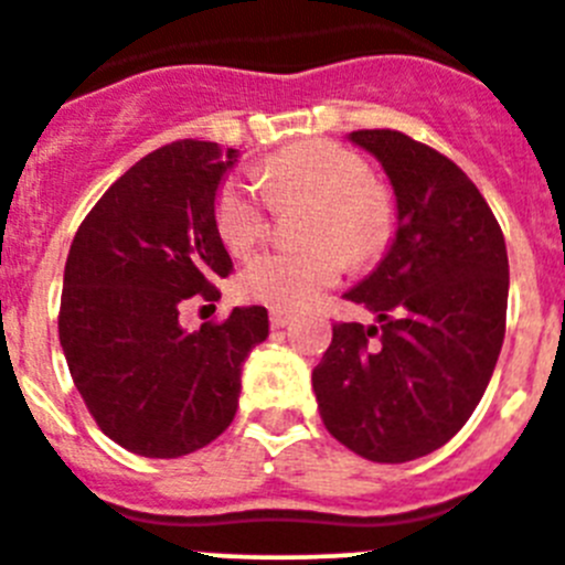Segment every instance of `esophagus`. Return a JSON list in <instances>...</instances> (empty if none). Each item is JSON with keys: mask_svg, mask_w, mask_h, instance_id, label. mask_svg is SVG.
I'll return each instance as SVG.
<instances>
[{"mask_svg": "<svg viewBox=\"0 0 565 565\" xmlns=\"http://www.w3.org/2000/svg\"><path fill=\"white\" fill-rule=\"evenodd\" d=\"M294 316L288 313V310H271V327L274 330H282V327L291 324Z\"/></svg>", "mask_w": 565, "mask_h": 565, "instance_id": "esophagus-1", "label": "esophagus"}]
</instances>
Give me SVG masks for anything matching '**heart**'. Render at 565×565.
I'll return each instance as SVG.
<instances>
[{"mask_svg": "<svg viewBox=\"0 0 565 565\" xmlns=\"http://www.w3.org/2000/svg\"><path fill=\"white\" fill-rule=\"evenodd\" d=\"M260 182L271 202L310 199L305 249H271L252 257L241 271L246 299L277 310H299L335 286L352 263L377 257L394 233V199L372 182V169L358 152L332 141L288 147L266 160ZM216 227L233 255H246L268 230V199L252 180L224 182L216 193ZM348 255L343 256L342 252Z\"/></svg>", "mask_w": 565, "mask_h": 565, "instance_id": "heart-1", "label": "heart"}]
</instances>
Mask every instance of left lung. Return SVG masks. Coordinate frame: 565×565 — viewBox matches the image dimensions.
Returning <instances> with one entry per match:
<instances>
[{"label":"left lung","mask_w":565,"mask_h":565,"mask_svg":"<svg viewBox=\"0 0 565 565\" xmlns=\"http://www.w3.org/2000/svg\"><path fill=\"white\" fill-rule=\"evenodd\" d=\"M349 141L383 163L396 235L380 266L347 291L377 324L341 321L313 369L332 438L374 463L444 447L488 388L508 316V249L463 169L396 130Z\"/></svg>","instance_id":"8db88e82"}]
</instances>
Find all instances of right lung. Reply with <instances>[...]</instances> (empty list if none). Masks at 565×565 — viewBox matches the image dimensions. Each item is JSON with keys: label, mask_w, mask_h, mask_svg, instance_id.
<instances>
[{"label": "right lung", "mask_w": 565, "mask_h": 565, "mask_svg": "<svg viewBox=\"0 0 565 565\" xmlns=\"http://www.w3.org/2000/svg\"><path fill=\"white\" fill-rule=\"evenodd\" d=\"M235 158L193 138L154 149L102 193L68 249L57 316L68 372L102 433L143 458L216 440L238 411L241 366L268 335L260 305L180 327V310L216 302L233 271L216 191Z\"/></svg>", "instance_id": "1"}]
</instances>
